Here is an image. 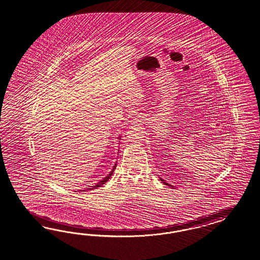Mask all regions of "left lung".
<instances>
[{
  "mask_svg": "<svg viewBox=\"0 0 260 260\" xmlns=\"http://www.w3.org/2000/svg\"><path fill=\"white\" fill-rule=\"evenodd\" d=\"M160 180H161V181H162V182H164V183H165V185H167V186H169V187H173V188H174V186H172V185H170V184L167 183V182H165L164 179H161V178H160Z\"/></svg>",
  "mask_w": 260,
  "mask_h": 260,
  "instance_id": "8db88e82",
  "label": "left lung"
}]
</instances>
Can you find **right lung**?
Segmentation results:
<instances>
[{"mask_svg": "<svg viewBox=\"0 0 260 260\" xmlns=\"http://www.w3.org/2000/svg\"><path fill=\"white\" fill-rule=\"evenodd\" d=\"M119 140H120V137H119ZM115 167H116V164L114 165V167H113V170L112 171L110 172V174L108 175L107 177H104L102 180H101L99 183L95 184V186L94 187H92V188H89V190H91V189H95V188H99V187H101V186H102L103 184L106 183L107 182L108 180L110 179V177H111V176L114 174V169H115Z\"/></svg>", "mask_w": 260, "mask_h": 260, "instance_id": "add662e5", "label": "right lung"}]
</instances>
